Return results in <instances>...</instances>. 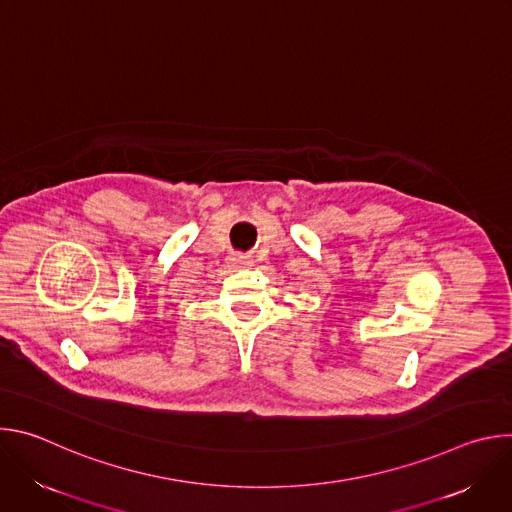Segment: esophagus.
Returning <instances> with one entry per match:
<instances>
[{
	"label": "esophagus",
	"instance_id": "34e87169",
	"mask_svg": "<svg viewBox=\"0 0 512 512\" xmlns=\"http://www.w3.org/2000/svg\"><path fill=\"white\" fill-rule=\"evenodd\" d=\"M231 261H235V263H241V265H249V261L243 257V255H233V259Z\"/></svg>",
	"mask_w": 512,
	"mask_h": 512
}]
</instances>
